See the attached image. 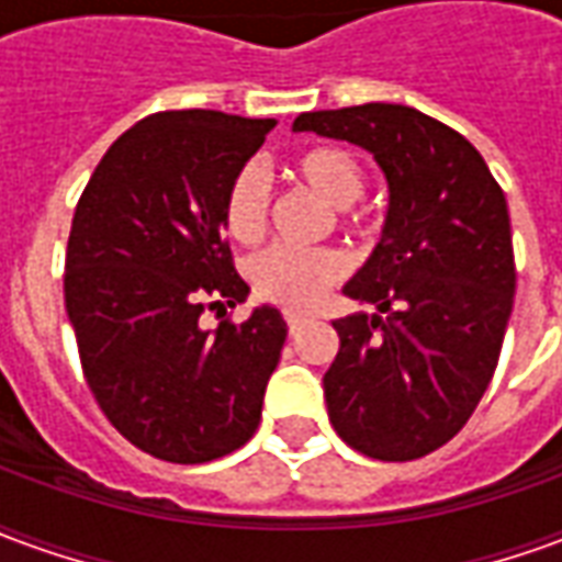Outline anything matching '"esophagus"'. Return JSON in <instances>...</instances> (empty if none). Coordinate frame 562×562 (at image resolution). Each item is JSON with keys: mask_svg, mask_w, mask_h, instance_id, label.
Returning <instances> with one entry per match:
<instances>
[{"mask_svg": "<svg viewBox=\"0 0 562 562\" xmlns=\"http://www.w3.org/2000/svg\"><path fill=\"white\" fill-rule=\"evenodd\" d=\"M304 322H306V318L301 316V313H285V325H289V330H292V334H297Z\"/></svg>", "mask_w": 562, "mask_h": 562, "instance_id": "1", "label": "esophagus"}]
</instances>
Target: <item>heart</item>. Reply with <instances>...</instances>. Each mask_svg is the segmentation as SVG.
Instances as JSON below:
<instances>
[{
    "instance_id": "obj_1",
    "label": "heart",
    "mask_w": 562,
    "mask_h": 562,
    "mask_svg": "<svg viewBox=\"0 0 562 562\" xmlns=\"http://www.w3.org/2000/svg\"><path fill=\"white\" fill-rule=\"evenodd\" d=\"M292 177L330 207H349L364 192V168L349 149L313 147L292 161ZM268 183L256 165H244L234 173L222 198L225 232L237 244H256L268 225ZM342 265L334 252H297L273 246L258 252L246 265V277L261 301L285 310H310L322 301L334 282L340 280Z\"/></svg>"
}]
</instances>
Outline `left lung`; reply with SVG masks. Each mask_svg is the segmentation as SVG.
<instances>
[{
  "mask_svg": "<svg viewBox=\"0 0 562 562\" xmlns=\"http://www.w3.org/2000/svg\"><path fill=\"white\" fill-rule=\"evenodd\" d=\"M292 128L373 153L389 183L382 237L342 285L376 313L334 322L328 418L367 458H424L470 422L499 361L515 304L506 195L470 140L406 104L310 111Z\"/></svg>",
  "mask_w": 562,
  "mask_h": 562,
  "instance_id": "8db88e82",
  "label": "left lung"
}]
</instances>
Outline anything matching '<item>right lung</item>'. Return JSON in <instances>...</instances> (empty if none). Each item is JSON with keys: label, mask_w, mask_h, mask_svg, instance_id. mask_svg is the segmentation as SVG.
I'll use <instances>...</instances> for the list:
<instances>
[{"label": "right lung", "mask_w": 562, "mask_h": 562, "mask_svg": "<svg viewBox=\"0 0 562 562\" xmlns=\"http://www.w3.org/2000/svg\"><path fill=\"white\" fill-rule=\"evenodd\" d=\"M277 120L165 111L111 144L71 220L66 313L95 401L132 446L207 463L256 434L285 322L256 306L207 330L249 285L222 240V198Z\"/></svg>", "instance_id": "1"}]
</instances>
